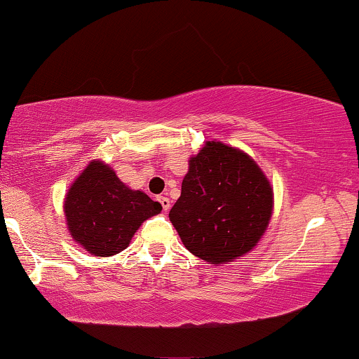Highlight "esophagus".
I'll return each instance as SVG.
<instances>
[{
    "mask_svg": "<svg viewBox=\"0 0 359 359\" xmlns=\"http://www.w3.org/2000/svg\"><path fill=\"white\" fill-rule=\"evenodd\" d=\"M158 202H161V205H162V208H164L165 212L170 208V198L165 197V195H161V197H158Z\"/></svg>",
    "mask_w": 359,
    "mask_h": 359,
    "instance_id": "esophagus-1",
    "label": "esophagus"
}]
</instances>
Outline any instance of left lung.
<instances>
[{
    "label": "left lung",
    "instance_id": "8db88e82",
    "mask_svg": "<svg viewBox=\"0 0 359 359\" xmlns=\"http://www.w3.org/2000/svg\"><path fill=\"white\" fill-rule=\"evenodd\" d=\"M271 213L273 187L260 165L242 149L207 140L189 158L169 219L190 253L222 265L257 247Z\"/></svg>",
    "mask_w": 359,
    "mask_h": 359
}]
</instances>
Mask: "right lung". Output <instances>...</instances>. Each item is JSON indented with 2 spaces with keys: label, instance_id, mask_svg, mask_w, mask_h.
Here are the masks:
<instances>
[{
  "label": "right lung",
  "instance_id": "1",
  "mask_svg": "<svg viewBox=\"0 0 359 359\" xmlns=\"http://www.w3.org/2000/svg\"><path fill=\"white\" fill-rule=\"evenodd\" d=\"M67 232L94 257H112L129 247L134 233L162 205L142 190L121 182L114 169L94 158L65 195Z\"/></svg>",
  "mask_w": 359,
  "mask_h": 359
}]
</instances>
